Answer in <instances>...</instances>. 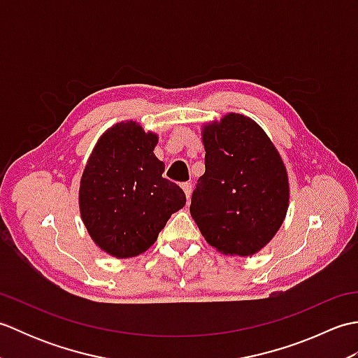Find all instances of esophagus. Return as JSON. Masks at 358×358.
Masks as SVG:
<instances>
[{
	"label": "esophagus",
	"instance_id": "obj_1",
	"mask_svg": "<svg viewBox=\"0 0 358 358\" xmlns=\"http://www.w3.org/2000/svg\"><path fill=\"white\" fill-rule=\"evenodd\" d=\"M181 189H183L185 194H186V199L189 200L191 199V194H192V185L191 183H183L181 185Z\"/></svg>",
	"mask_w": 358,
	"mask_h": 358
}]
</instances>
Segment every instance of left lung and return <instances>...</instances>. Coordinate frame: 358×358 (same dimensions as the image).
Segmentation results:
<instances>
[{
	"instance_id": "obj_1",
	"label": "left lung",
	"mask_w": 358,
	"mask_h": 358,
	"mask_svg": "<svg viewBox=\"0 0 358 358\" xmlns=\"http://www.w3.org/2000/svg\"><path fill=\"white\" fill-rule=\"evenodd\" d=\"M206 171L191 200V215L212 248L248 257L268 245L286 217L285 163L255 121L227 113L203 129Z\"/></svg>"
}]
</instances>
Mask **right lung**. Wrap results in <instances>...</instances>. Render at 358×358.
Wrapping results in <instances>:
<instances>
[{
  "label": "right lung",
  "mask_w": 358,
  "mask_h": 358,
  "mask_svg": "<svg viewBox=\"0 0 358 358\" xmlns=\"http://www.w3.org/2000/svg\"><path fill=\"white\" fill-rule=\"evenodd\" d=\"M157 141L135 121L118 123L101 135L83 172L81 218L109 255L143 254L186 204L183 189L163 178L164 163L154 155Z\"/></svg>",
  "instance_id": "add662e5"
}]
</instances>
